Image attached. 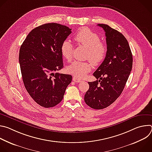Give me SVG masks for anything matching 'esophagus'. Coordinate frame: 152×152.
<instances>
[{
  "instance_id": "esophagus-1",
  "label": "esophagus",
  "mask_w": 152,
  "mask_h": 152,
  "mask_svg": "<svg viewBox=\"0 0 152 152\" xmlns=\"http://www.w3.org/2000/svg\"><path fill=\"white\" fill-rule=\"evenodd\" d=\"M73 80L74 82H77V83H80V82H82V80L79 79V78L76 77V76H74V77H73Z\"/></svg>"
}]
</instances>
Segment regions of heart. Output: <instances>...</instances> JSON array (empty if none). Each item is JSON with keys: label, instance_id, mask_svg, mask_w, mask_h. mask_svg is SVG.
<instances>
[{"label": "heart", "instance_id": "b5f03b06", "mask_svg": "<svg viewBox=\"0 0 152 152\" xmlns=\"http://www.w3.org/2000/svg\"><path fill=\"white\" fill-rule=\"evenodd\" d=\"M75 40L79 45L87 48L86 59H90L95 65L100 64L106 58L107 52V46L100 41V37L96 33L88 28H82L75 35ZM73 46L69 40H65L61 46L62 56L67 61L73 58ZM89 61H75L67 68L69 73L80 79L85 77L91 70L92 64Z\"/></svg>", "mask_w": 152, "mask_h": 152}]
</instances>
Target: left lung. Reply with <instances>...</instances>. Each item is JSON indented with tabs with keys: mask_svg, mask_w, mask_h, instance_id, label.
Masks as SVG:
<instances>
[{
	"mask_svg": "<svg viewBox=\"0 0 152 152\" xmlns=\"http://www.w3.org/2000/svg\"><path fill=\"white\" fill-rule=\"evenodd\" d=\"M97 25L105 32L107 52L93 73L97 80L88 82L90 88L84 100L93 109L102 110L114 103L121 94L132 70L133 58L128 41L121 33L107 25Z\"/></svg>",
	"mask_w": 152,
	"mask_h": 152,
	"instance_id": "1",
	"label": "left lung"
}]
</instances>
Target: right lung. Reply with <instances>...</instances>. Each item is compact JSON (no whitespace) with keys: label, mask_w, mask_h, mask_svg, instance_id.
Masks as SVG:
<instances>
[{"label":"right lung","mask_w":152,"mask_h":152,"mask_svg":"<svg viewBox=\"0 0 152 152\" xmlns=\"http://www.w3.org/2000/svg\"><path fill=\"white\" fill-rule=\"evenodd\" d=\"M71 31L58 23L42 25L32 29L20 47L19 63L25 86L42 107L59 103L72 82L71 75L56 73L64 66L61 45Z\"/></svg>","instance_id":"add662e5"}]
</instances>
